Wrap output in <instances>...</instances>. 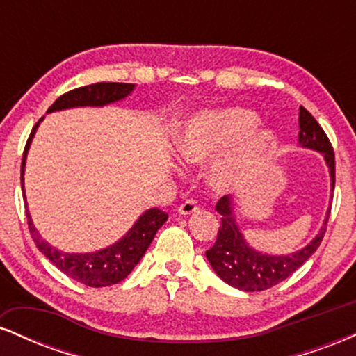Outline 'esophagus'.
I'll return each instance as SVG.
<instances>
[{"mask_svg": "<svg viewBox=\"0 0 356 356\" xmlns=\"http://www.w3.org/2000/svg\"><path fill=\"white\" fill-rule=\"evenodd\" d=\"M197 209H199L197 204H195L194 201H186V202H182L181 206H179V214L189 216V214H194V212Z\"/></svg>", "mask_w": 356, "mask_h": 356, "instance_id": "obj_1", "label": "esophagus"}]
</instances>
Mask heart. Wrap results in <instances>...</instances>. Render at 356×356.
<instances>
[{"instance_id":"obj_1","label":"heart","mask_w":356,"mask_h":356,"mask_svg":"<svg viewBox=\"0 0 356 356\" xmlns=\"http://www.w3.org/2000/svg\"><path fill=\"white\" fill-rule=\"evenodd\" d=\"M256 125L257 115L248 108L202 110L184 122L177 150L186 162L201 165L234 143L212 162L207 181L220 192L244 189L259 177L276 147L275 134Z\"/></svg>"}]
</instances>
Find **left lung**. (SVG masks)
<instances>
[{
	"label": "left lung",
	"instance_id": "obj_1",
	"mask_svg": "<svg viewBox=\"0 0 356 356\" xmlns=\"http://www.w3.org/2000/svg\"><path fill=\"white\" fill-rule=\"evenodd\" d=\"M298 142L305 149H312L320 152L325 157L326 165L332 179V191L334 189V154L333 147L326 137L325 130L314 120V117L305 107H300V134ZM216 211L219 212L220 227L218 239L209 251H206L207 261L224 283L243 291H263L273 288L286 277H289L298 268L313 256V252L320 248L323 236L326 231L330 209L323 220L320 232L306 244L289 254H266L249 246L241 232L238 220L234 214V202L231 195H224L216 204Z\"/></svg>",
	"mask_w": 356,
	"mask_h": 356
}]
</instances>
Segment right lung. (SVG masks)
Wrapping results in <instances>:
<instances>
[{
    "label": "right lung",
    "instance_id": "1",
    "mask_svg": "<svg viewBox=\"0 0 356 356\" xmlns=\"http://www.w3.org/2000/svg\"><path fill=\"white\" fill-rule=\"evenodd\" d=\"M136 85L134 83H113V81H104V83H93L88 87H80L67 92L65 95L58 97L55 104L48 108L47 113L58 112V110L76 108V107H104V105L113 104V102L124 100L134 92ZM43 118H40L42 122ZM40 122L31 130L30 138H28L26 147L23 152L22 162V187L24 165H26V154L30 150L31 140H33L36 129ZM24 197V194H23ZM26 218L28 227H30L31 238H33L36 248L50 259L61 273H65L72 280L79 281L81 284H87L90 288H102V286H112L120 283L132 273L137 266L138 261L145 254L147 248L152 243L155 232L162 227L167 220V214L164 211L152 207L147 209L144 214L136 220L132 227L127 231L124 238L110 246L99 249L93 252H63L50 243H47L40 232L36 231L33 220H31L30 211L26 204Z\"/></svg>",
    "mask_w": 356,
    "mask_h": 356
}]
</instances>
